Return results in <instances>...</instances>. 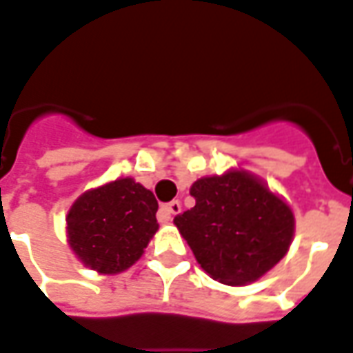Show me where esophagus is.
<instances>
[{
  "instance_id": "1",
  "label": "esophagus",
  "mask_w": 353,
  "mask_h": 353,
  "mask_svg": "<svg viewBox=\"0 0 353 353\" xmlns=\"http://www.w3.org/2000/svg\"><path fill=\"white\" fill-rule=\"evenodd\" d=\"M180 210H182V205H180V201H171L161 207V212H159V214H161V220H163V222H169L173 216L179 214Z\"/></svg>"
}]
</instances>
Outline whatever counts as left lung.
<instances>
[{"label": "left lung", "instance_id": "1", "mask_svg": "<svg viewBox=\"0 0 353 353\" xmlns=\"http://www.w3.org/2000/svg\"><path fill=\"white\" fill-rule=\"evenodd\" d=\"M195 207L174 216L203 271L243 285L271 271L288 254L295 231L290 205L246 171L195 180Z\"/></svg>", "mask_w": 353, "mask_h": 353}]
</instances>
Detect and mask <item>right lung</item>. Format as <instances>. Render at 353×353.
<instances>
[{"mask_svg":"<svg viewBox=\"0 0 353 353\" xmlns=\"http://www.w3.org/2000/svg\"><path fill=\"white\" fill-rule=\"evenodd\" d=\"M158 201L133 179H118L82 194L69 208L68 241L82 263L117 274L130 269L158 231Z\"/></svg>","mask_w":353,"mask_h":353,"instance_id":"1","label":"right lung"}]
</instances>
